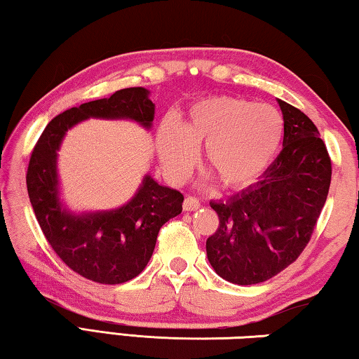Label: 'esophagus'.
Instances as JSON below:
<instances>
[{"label":"esophagus","instance_id":"1","mask_svg":"<svg viewBox=\"0 0 359 359\" xmlns=\"http://www.w3.org/2000/svg\"><path fill=\"white\" fill-rule=\"evenodd\" d=\"M199 205H201V203H199L198 198L188 196V198H185V201H184V210H187V212L196 210V209H199Z\"/></svg>","mask_w":359,"mask_h":359}]
</instances>
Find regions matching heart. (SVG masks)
Masks as SVG:
<instances>
[{
    "mask_svg": "<svg viewBox=\"0 0 359 359\" xmlns=\"http://www.w3.org/2000/svg\"><path fill=\"white\" fill-rule=\"evenodd\" d=\"M283 139V118L276 107L234 96L194 102L180 123L158 131V154L175 182L184 180L204 145V165L222 187L242 190L255 184L274 160Z\"/></svg>",
    "mask_w": 359,
    "mask_h": 359,
    "instance_id": "1",
    "label": "heart"
}]
</instances>
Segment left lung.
<instances>
[{"label":"left lung","instance_id":"8db88e82","mask_svg":"<svg viewBox=\"0 0 359 359\" xmlns=\"http://www.w3.org/2000/svg\"><path fill=\"white\" fill-rule=\"evenodd\" d=\"M283 149L263 177L210 203L220 224L205 242L209 263L236 285L266 282L294 263L312 238L331 184V158L313 121L278 100Z\"/></svg>","mask_w":359,"mask_h":359}]
</instances>
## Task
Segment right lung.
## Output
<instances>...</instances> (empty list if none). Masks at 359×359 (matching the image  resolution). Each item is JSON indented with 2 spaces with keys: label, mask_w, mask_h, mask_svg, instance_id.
Wrapping results in <instances>:
<instances>
[{
  "label": "right lung",
  "mask_w": 359,
  "mask_h": 359,
  "mask_svg": "<svg viewBox=\"0 0 359 359\" xmlns=\"http://www.w3.org/2000/svg\"><path fill=\"white\" fill-rule=\"evenodd\" d=\"M154 115L149 90H118L57 115L32 151L27 188L39 226L63 263L88 280L118 285L141 274L161 226L182 212L184 194L145 175L135 198L120 209L76 215L60 203L57 150L66 131L90 117L130 118L150 128Z\"/></svg>",
  "instance_id": "1"
}]
</instances>
